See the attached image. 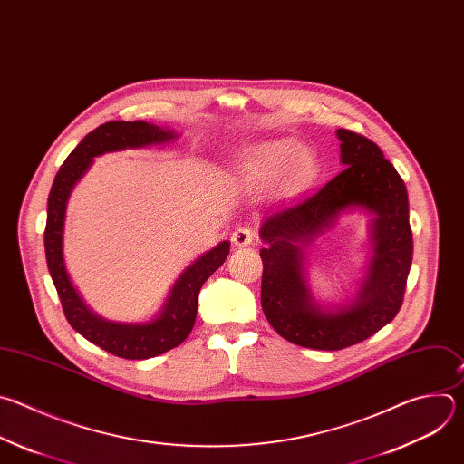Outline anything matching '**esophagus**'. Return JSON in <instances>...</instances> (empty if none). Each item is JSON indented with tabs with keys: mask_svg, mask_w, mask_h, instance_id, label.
<instances>
[{
	"mask_svg": "<svg viewBox=\"0 0 464 464\" xmlns=\"http://www.w3.org/2000/svg\"><path fill=\"white\" fill-rule=\"evenodd\" d=\"M252 239H254V234H252V230L246 228V227H239V228H236V230L232 232V243H234V246H248V245L252 243Z\"/></svg>",
	"mask_w": 464,
	"mask_h": 464,
	"instance_id": "1",
	"label": "esophagus"
}]
</instances>
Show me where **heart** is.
Segmentation results:
<instances>
[{"mask_svg":"<svg viewBox=\"0 0 464 464\" xmlns=\"http://www.w3.org/2000/svg\"><path fill=\"white\" fill-rule=\"evenodd\" d=\"M314 169L313 157L293 139L261 142L236 166L234 179L245 190H259L272 184L276 196L291 198L309 182Z\"/></svg>","mask_w":464,"mask_h":464,"instance_id":"1","label":"heart"}]
</instances>
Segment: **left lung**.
<instances>
[{
    "mask_svg": "<svg viewBox=\"0 0 464 464\" xmlns=\"http://www.w3.org/2000/svg\"><path fill=\"white\" fill-rule=\"evenodd\" d=\"M345 168L314 196L263 218L261 309L285 340L338 351L373 336L399 313L413 257L406 184L381 148L336 130ZM372 216L364 276L345 304L318 303L308 287L304 248L343 213Z\"/></svg>",
    "mask_w": 464,
    "mask_h": 464,
    "instance_id": "8db88e82",
    "label": "left lung"
}]
</instances>
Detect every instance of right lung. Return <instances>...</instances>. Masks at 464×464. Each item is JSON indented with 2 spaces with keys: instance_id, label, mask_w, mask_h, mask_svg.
I'll use <instances>...</instances> for the list:
<instances>
[{
  "instance_id": "add662e5",
  "label": "right lung",
  "mask_w": 464,
  "mask_h": 464,
  "mask_svg": "<svg viewBox=\"0 0 464 464\" xmlns=\"http://www.w3.org/2000/svg\"><path fill=\"white\" fill-rule=\"evenodd\" d=\"M177 137L179 135L173 130L144 121L106 122L87 133L69 153L54 177L47 201L45 257L67 322L91 343L128 360L159 356L187 340L196 324L199 291L208 277L225 263L230 252V241L218 243L184 268L173 284L164 305L151 320L115 322L92 311L71 282L63 259L67 201L76 182L91 168L95 157L122 150L157 146Z\"/></svg>"
}]
</instances>
